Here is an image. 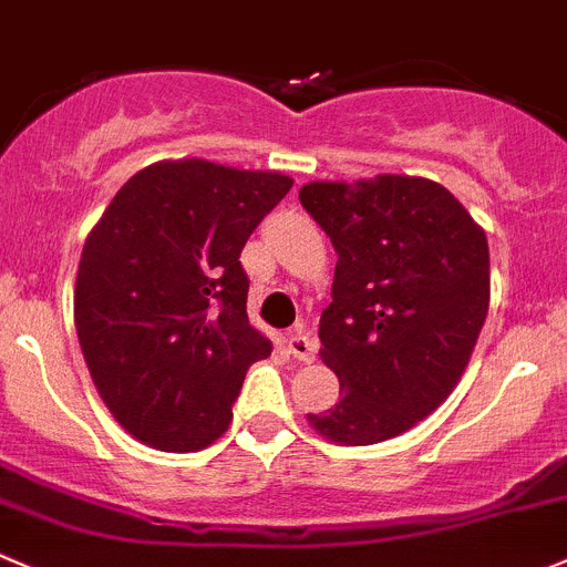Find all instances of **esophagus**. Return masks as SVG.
<instances>
[{
  "label": "esophagus",
  "mask_w": 567,
  "mask_h": 567,
  "mask_svg": "<svg viewBox=\"0 0 567 567\" xmlns=\"http://www.w3.org/2000/svg\"><path fill=\"white\" fill-rule=\"evenodd\" d=\"M285 343H288V351L296 357V360H301V362L316 360L318 343H316V338H312L310 329H307V323H296V329L293 332H288Z\"/></svg>",
  "instance_id": "obj_1"
}]
</instances>
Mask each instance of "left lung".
I'll use <instances>...</instances> for the list:
<instances>
[{
  "instance_id": "1",
  "label": "left lung",
  "mask_w": 567,
  "mask_h": 567,
  "mask_svg": "<svg viewBox=\"0 0 567 567\" xmlns=\"http://www.w3.org/2000/svg\"><path fill=\"white\" fill-rule=\"evenodd\" d=\"M299 202L338 251L318 338L343 393L307 417L329 441L371 446L435 412L463 377L491 305L487 238L421 177L310 183Z\"/></svg>"
}]
</instances>
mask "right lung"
<instances>
[{"label": "right lung", "mask_w": 567, "mask_h": 567, "mask_svg": "<svg viewBox=\"0 0 567 567\" xmlns=\"http://www.w3.org/2000/svg\"><path fill=\"white\" fill-rule=\"evenodd\" d=\"M293 179L166 161L113 196L82 246L74 323L115 421L161 452L227 432L251 362L271 343L246 316L240 251Z\"/></svg>", "instance_id": "1"}]
</instances>
